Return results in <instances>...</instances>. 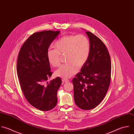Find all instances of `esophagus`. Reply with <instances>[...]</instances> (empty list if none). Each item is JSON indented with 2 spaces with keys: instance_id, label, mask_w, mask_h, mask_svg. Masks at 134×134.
<instances>
[{
  "instance_id": "34e87169",
  "label": "esophagus",
  "mask_w": 134,
  "mask_h": 134,
  "mask_svg": "<svg viewBox=\"0 0 134 134\" xmlns=\"http://www.w3.org/2000/svg\"><path fill=\"white\" fill-rule=\"evenodd\" d=\"M62 81L64 83V82H69V80L68 79H62Z\"/></svg>"
}]
</instances>
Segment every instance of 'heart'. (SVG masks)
I'll return each instance as SVG.
<instances>
[{"label":"heart","instance_id":"b5f03b06","mask_svg":"<svg viewBox=\"0 0 134 134\" xmlns=\"http://www.w3.org/2000/svg\"><path fill=\"white\" fill-rule=\"evenodd\" d=\"M55 49L47 52L49 63L54 67L60 63V56L65 54L66 63L62 65L55 72L59 77L69 78L75 74L87 61L90 53V42L84 35H67L58 39L54 44Z\"/></svg>","mask_w":134,"mask_h":134}]
</instances>
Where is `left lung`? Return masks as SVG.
<instances>
[{
    "label": "left lung",
    "mask_w": 134,
    "mask_h": 134,
    "mask_svg": "<svg viewBox=\"0 0 134 134\" xmlns=\"http://www.w3.org/2000/svg\"><path fill=\"white\" fill-rule=\"evenodd\" d=\"M90 42V53L86 64L72 79L74 100L80 109L89 110L104 98L110 83L111 62L103 42L90 32H86Z\"/></svg>",
    "instance_id": "obj_1"
}]
</instances>
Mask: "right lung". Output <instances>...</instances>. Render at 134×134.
<instances>
[{
	"mask_svg": "<svg viewBox=\"0 0 134 134\" xmlns=\"http://www.w3.org/2000/svg\"><path fill=\"white\" fill-rule=\"evenodd\" d=\"M59 33V31L49 30L33 34L22 46L18 57L17 75L21 90L27 101L43 111L55 107L62 83L59 77L47 81L52 75L47 52Z\"/></svg>",
	"mask_w": 134,
	"mask_h": 134,
	"instance_id": "add662e5",
	"label": "right lung"
}]
</instances>
